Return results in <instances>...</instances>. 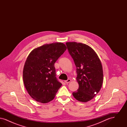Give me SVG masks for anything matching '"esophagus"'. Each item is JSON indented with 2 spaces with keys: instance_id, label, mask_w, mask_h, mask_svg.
<instances>
[{
  "instance_id": "obj_1",
  "label": "esophagus",
  "mask_w": 127,
  "mask_h": 127,
  "mask_svg": "<svg viewBox=\"0 0 127 127\" xmlns=\"http://www.w3.org/2000/svg\"><path fill=\"white\" fill-rule=\"evenodd\" d=\"M70 81H71V79H68L67 80L65 81V82L67 84V83H69V82H70Z\"/></svg>"
}]
</instances>
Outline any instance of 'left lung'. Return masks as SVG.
I'll return each instance as SVG.
<instances>
[{"label": "left lung", "instance_id": "left-lung-1", "mask_svg": "<svg viewBox=\"0 0 127 127\" xmlns=\"http://www.w3.org/2000/svg\"><path fill=\"white\" fill-rule=\"evenodd\" d=\"M77 67L79 88L73 96L79 101L86 102L100 90L103 73L101 61L95 51L87 45L76 42L66 43Z\"/></svg>", "mask_w": 127, "mask_h": 127}]
</instances>
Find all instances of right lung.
<instances>
[{"instance_id":"right-lung-1","label":"right lung","mask_w":127,"mask_h":127,"mask_svg":"<svg viewBox=\"0 0 127 127\" xmlns=\"http://www.w3.org/2000/svg\"><path fill=\"white\" fill-rule=\"evenodd\" d=\"M63 43L45 44L28 56L23 71L25 87L31 97L47 103L54 98L62 86L56 78L54 64L66 50Z\"/></svg>"}]
</instances>
